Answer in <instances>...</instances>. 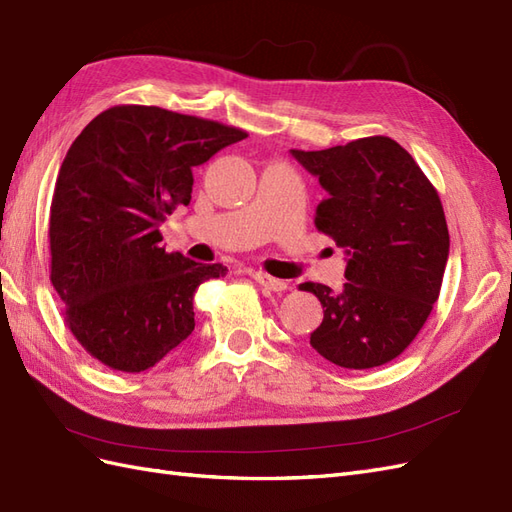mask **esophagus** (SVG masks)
<instances>
[{"instance_id":"34e87169","label":"esophagus","mask_w":512,"mask_h":512,"mask_svg":"<svg viewBox=\"0 0 512 512\" xmlns=\"http://www.w3.org/2000/svg\"><path fill=\"white\" fill-rule=\"evenodd\" d=\"M252 278H254L260 286H265V288L273 290V293H282V290L288 288V284H286L284 280L271 278V275H267V273H252Z\"/></svg>"}]
</instances>
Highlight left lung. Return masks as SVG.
I'll list each match as a JSON object with an SVG mask.
<instances>
[{
	"label": "left lung",
	"instance_id": "8db88e82",
	"mask_svg": "<svg viewBox=\"0 0 512 512\" xmlns=\"http://www.w3.org/2000/svg\"><path fill=\"white\" fill-rule=\"evenodd\" d=\"M290 155L327 191L314 224L347 254L340 290L299 286L323 306L312 349L340 368L388 364L418 336L444 280L450 234L437 189L383 135Z\"/></svg>",
	"mask_w": 512,
	"mask_h": 512
}]
</instances>
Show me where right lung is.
Here are the masks:
<instances>
[{
  "instance_id": "1",
  "label": "right lung",
  "mask_w": 512,
  "mask_h": 512,
  "mask_svg": "<svg viewBox=\"0 0 512 512\" xmlns=\"http://www.w3.org/2000/svg\"><path fill=\"white\" fill-rule=\"evenodd\" d=\"M247 133L148 105H116L68 148L49 219L51 284L94 359L142 372L196 327L193 293L226 267L168 254L159 226L189 204L193 168Z\"/></svg>"
}]
</instances>
